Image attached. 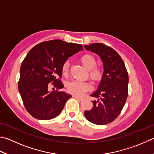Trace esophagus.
I'll use <instances>...</instances> for the list:
<instances>
[{"label": "esophagus", "instance_id": "obj_1", "mask_svg": "<svg viewBox=\"0 0 154 154\" xmlns=\"http://www.w3.org/2000/svg\"><path fill=\"white\" fill-rule=\"evenodd\" d=\"M73 98H76V99L79 100H83V98L79 97H78V96H76V95H73Z\"/></svg>", "mask_w": 154, "mask_h": 154}]
</instances>
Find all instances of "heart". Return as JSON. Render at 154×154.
<instances>
[{"instance_id":"b5f03b06","label":"heart","mask_w":154,"mask_h":154,"mask_svg":"<svg viewBox=\"0 0 154 154\" xmlns=\"http://www.w3.org/2000/svg\"><path fill=\"white\" fill-rule=\"evenodd\" d=\"M80 61L88 69L89 77L94 82H98L103 77V71L102 68L96 65L97 60L91 54H85L80 57ZM69 70V62H65L62 66V72L63 75L68 74ZM91 88V85L87 82L72 81L68 83L67 90L69 92L74 95L81 96Z\"/></svg>"}]
</instances>
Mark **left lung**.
Masks as SVG:
<instances>
[{"label": "left lung", "mask_w": 154, "mask_h": 154, "mask_svg": "<svg viewBox=\"0 0 154 154\" xmlns=\"http://www.w3.org/2000/svg\"><path fill=\"white\" fill-rule=\"evenodd\" d=\"M86 50L98 54L103 62L104 72L97 91L91 96L93 108L85 111L90 122L98 125L112 122L121 113L128 96L129 76L125 63L112 48L101 43L85 45Z\"/></svg>", "instance_id": "left-lung-1"}]
</instances>
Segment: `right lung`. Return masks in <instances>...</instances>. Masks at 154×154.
<instances>
[{"label": "right lung", "mask_w": 154, "mask_h": 154, "mask_svg": "<svg viewBox=\"0 0 154 154\" xmlns=\"http://www.w3.org/2000/svg\"><path fill=\"white\" fill-rule=\"evenodd\" d=\"M83 50L82 45L60 39L43 42L28 52L20 69L19 92L26 110L34 118L50 120L58 116L70 94L60 91L63 63ZM52 85L57 90L50 92Z\"/></svg>", "instance_id": "right-lung-1"}]
</instances>
